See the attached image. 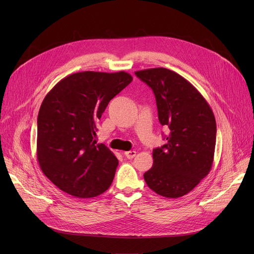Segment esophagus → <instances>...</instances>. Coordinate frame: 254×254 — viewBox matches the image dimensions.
Masks as SVG:
<instances>
[{"label": "esophagus", "mask_w": 254, "mask_h": 254, "mask_svg": "<svg viewBox=\"0 0 254 254\" xmlns=\"http://www.w3.org/2000/svg\"><path fill=\"white\" fill-rule=\"evenodd\" d=\"M136 151H134V150H130V151H126L125 152V155H126V157L127 158H128V159H131V158H134L135 156H136Z\"/></svg>", "instance_id": "34e87169"}]
</instances>
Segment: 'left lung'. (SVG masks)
Here are the masks:
<instances>
[{
	"label": "left lung",
	"instance_id": "1",
	"mask_svg": "<svg viewBox=\"0 0 254 254\" xmlns=\"http://www.w3.org/2000/svg\"><path fill=\"white\" fill-rule=\"evenodd\" d=\"M155 96L158 120L168 127L167 144L153 149L145 172L148 188L159 195L179 197L192 190L212 168L216 122L209 104L185 78L166 68L135 72Z\"/></svg>",
	"mask_w": 254,
	"mask_h": 254
}]
</instances>
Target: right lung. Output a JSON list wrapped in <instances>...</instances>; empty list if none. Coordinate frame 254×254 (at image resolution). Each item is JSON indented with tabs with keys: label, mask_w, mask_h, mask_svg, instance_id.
Here are the masks:
<instances>
[{
	"label": "right lung",
	"mask_w": 254,
	"mask_h": 254,
	"mask_svg": "<svg viewBox=\"0 0 254 254\" xmlns=\"http://www.w3.org/2000/svg\"><path fill=\"white\" fill-rule=\"evenodd\" d=\"M131 81L124 71L79 72L46 95L37 119V157L44 175L61 190L93 197L110 188L118 161L107 146L97 144V122Z\"/></svg>",
	"instance_id": "obj_1"
}]
</instances>
